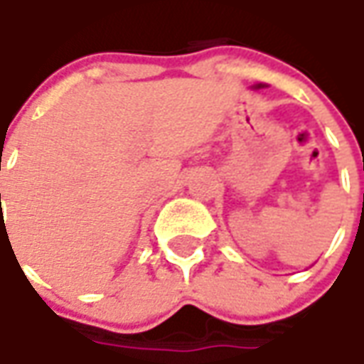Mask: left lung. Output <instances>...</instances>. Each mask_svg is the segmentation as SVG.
Returning a JSON list of instances; mask_svg holds the SVG:
<instances>
[{
  "label": "left lung",
  "mask_w": 364,
  "mask_h": 364,
  "mask_svg": "<svg viewBox=\"0 0 364 364\" xmlns=\"http://www.w3.org/2000/svg\"><path fill=\"white\" fill-rule=\"evenodd\" d=\"M259 87H261V85H257V89H259Z\"/></svg>",
  "instance_id": "left-lung-1"
}]
</instances>
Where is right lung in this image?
Segmentation results:
<instances>
[{"instance_id": "1", "label": "right lung", "mask_w": 364, "mask_h": 364, "mask_svg": "<svg viewBox=\"0 0 364 364\" xmlns=\"http://www.w3.org/2000/svg\"><path fill=\"white\" fill-rule=\"evenodd\" d=\"M0 198H1V194H0Z\"/></svg>"}]
</instances>
